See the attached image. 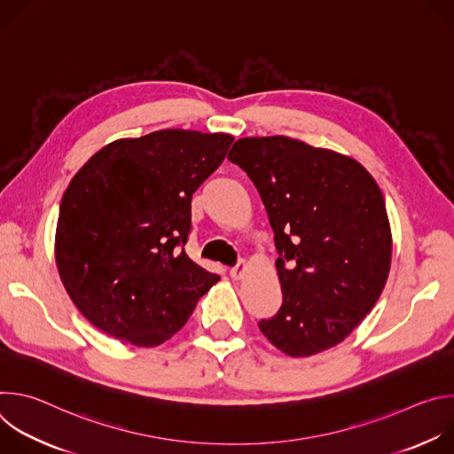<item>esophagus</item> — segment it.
<instances>
[{
	"label": "esophagus",
	"instance_id": "1",
	"mask_svg": "<svg viewBox=\"0 0 454 454\" xmlns=\"http://www.w3.org/2000/svg\"><path fill=\"white\" fill-rule=\"evenodd\" d=\"M246 270H247V268H246V262L242 261V262H239V264L230 271V275H231L233 280L239 282V280H242V277L246 275Z\"/></svg>",
	"mask_w": 454,
	"mask_h": 454
}]
</instances>
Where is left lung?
Segmentation results:
<instances>
[{
    "label": "left lung",
    "instance_id": "left-lung-1",
    "mask_svg": "<svg viewBox=\"0 0 454 454\" xmlns=\"http://www.w3.org/2000/svg\"><path fill=\"white\" fill-rule=\"evenodd\" d=\"M228 160L261 193L280 253L284 301L258 329L291 357L336 347L390 273L392 228L379 184L354 158L287 137L240 138Z\"/></svg>",
    "mask_w": 454,
    "mask_h": 454
}]
</instances>
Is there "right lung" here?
<instances>
[{
    "label": "right lung",
    "mask_w": 454,
    "mask_h": 454,
    "mask_svg": "<svg viewBox=\"0 0 454 454\" xmlns=\"http://www.w3.org/2000/svg\"><path fill=\"white\" fill-rule=\"evenodd\" d=\"M233 140L163 129L104 145L74 176L60 201L55 262L91 325L135 347H158L219 282L183 244L192 193Z\"/></svg>",
    "instance_id": "obj_1"
}]
</instances>
